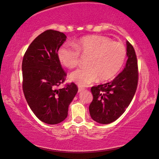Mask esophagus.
<instances>
[{
    "instance_id": "esophagus-1",
    "label": "esophagus",
    "mask_w": 159,
    "mask_h": 159,
    "mask_svg": "<svg viewBox=\"0 0 159 159\" xmlns=\"http://www.w3.org/2000/svg\"><path fill=\"white\" fill-rule=\"evenodd\" d=\"M83 90H85V88L80 87V86H79V90H78V92L80 93V92H81V91H83Z\"/></svg>"
}]
</instances>
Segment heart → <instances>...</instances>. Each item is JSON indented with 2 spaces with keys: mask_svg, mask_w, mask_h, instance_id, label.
I'll return each instance as SVG.
<instances>
[{
  "mask_svg": "<svg viewBox=\"0 0 159 159\" xmlns=\"http://www.w3.org/2000/svg\"><path fill=\"white\" fill-rule=\"evenodd\" d=\"M74 48L63 45L57 51L61 64L68 69L78 66L80 56L87 57V66L74 71L69 79L80 86H88L98 79L107 80L119 71L126 57V49L120 43L108 37L92 35L83 37L73 43Z\"/></svg>",
  "mask_w": 159,
  "mask_h": 159,
  "instance_id": "b5f03b06",
  "label": "heart"
}]
</instances>
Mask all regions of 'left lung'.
<instances>
[{
    "instance_id": "left-lung-1",
    "label": "left lung",
    "mask_w": 159,
    "mask_h": 159,
    "mask_svg": "<svg viewBox=\"0 0 159 159\" xmlns=\"http://www.w3.org/2000/svg\"><path fill=\"white\" fill-rule=\"evenodd\" d=\"M127 61L123 71L110 83L91 88L93 99L89 106L91 118L101 124L118 119L128 108L135 94L138 81V61L134 50L126 41Z\"/></svg>"
}]
</instances>
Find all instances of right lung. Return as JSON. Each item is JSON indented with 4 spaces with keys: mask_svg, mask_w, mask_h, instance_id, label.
Returning <instances> with one entry per match:
<instances>
[{
    "mask_svg": "<svg viewBox=\"0 0 159 159\" xmlns=\"http://www.w3.org/2000/svg\"><path fill=\"white\" fill-rule=\"evenodd\" d=\"M66 40L61 32L45 31L34 40L22 60L26 100L36 117L48 124H57L65 119L69 104L78 92L74 83L57 88L66 76L57 51Z\"/></svg>",
    "mask_w": 159,
    "mask_h": 159,
    "instance_id": "right-lung-1",
    "label": "right lung"
}]
</instances>
